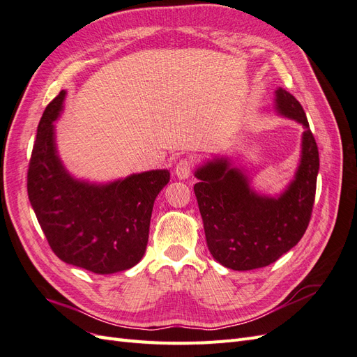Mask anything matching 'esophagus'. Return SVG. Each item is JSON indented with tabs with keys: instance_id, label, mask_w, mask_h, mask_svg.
I'll return each instance as SVG.
<instances>
[{
	"instance_id": "esophagus-1",
	"label": "esophagus",
	"mask_w": 357,
	"mask_h": 357,
	"mask_svg": "<svg viewBox=\"0 0 357 357\" xmlns=\"http://www.w3.org/2000/svg\"><path fill=\"white\" fill-rule=\"evenodd\" d=\"M192 172V160L190 159H180L174 168V174L180 180H186Z\"/></svg>"
}]
</instances>
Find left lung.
Masks as SVG:
<instances>
[{"label":"left lung","instance_id":"obj_1","mask_svg":"<svg viewBox=\"0 0 357 357\" xmlns=\"http://www.w3.org/2000/svg\"><path fill=\"white\" fill-rule=\"evenodd\" d=\"M277 114L304 126L295 176L280 195L252 188L244 168L214 156L195 169V190L205 240L213 257L235 271L264 268L295 247L311 219L319 174V150L307 116L294 95L277 88Z\"/></svg>","mask_w":357,"mask_h":357}]
</instances>
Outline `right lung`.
Listing matches in <instances>:
<instances>
[{
  "label": "right lung",
  "instance_id": "add662e5",
  "mask_svg": "<svg viewBox=\"0 0 357 357\" xmlns=\"http://www.w3.org/2000/svg\"><path fill=\"white\" fill-rule=\"evenodd\" d=\"M61 91L43 113L28 169V198L49 245L61 261L95 274H114L144 256L150 218L168 169H152L107 183L75 178L63 167L55 122Z\"/></svg>",
  "mask_w": 357,
  "mask_h": 357
}]
</instances>
